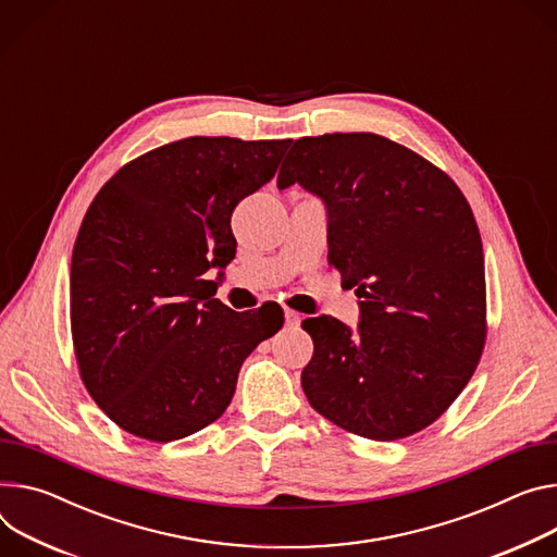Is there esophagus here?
Returning a JSON list of instances; mask_svg holds the SVG:
<instances>
[{
	"label": "esophagus",
	"instance_id": "esophagus-1",
	"mask_svg": "<svg viewBox=\"0 0 557 557\" xmlns=\"http://www.w3.org/2000/svg\"><path fill=\"white\" fill-rule=\"evenodd\" d=\"M284 318H286V326H297L301 322V315L297 311H290V309L284 311Z\"/></svg>",
	"mask_w": 557,
	"mask_h": 557
}]
</instances>
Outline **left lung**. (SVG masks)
Listing matches in <instances>:
<instances>
[{
	"label": "left lung",
	"mask_w": 557,
	"mask_h": 557,
	"mask_svg": "<svg viewBox=\"0 0 557 557\" xmlns=\"http://www.w3.org/2000/svg\"><path fill=\"white\" fill-rule=\"evenodd\" d=\"M299 184L329 213V264L356 286L360 324L301 322L311 407L356 435L391 442L435 422L471 380L486 339L480 231L462 190L375 133L295 139L277 188Z\"/></svg>",
	"instance_id": "left-lung-1"
}]
</instances>
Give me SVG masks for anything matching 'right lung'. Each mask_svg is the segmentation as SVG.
<instances>
[{
	"label": "right lung",
	"mask_w": 557,
	"mask_h": 557,
	"mask_svg": "<svg viewBox=\"0 0 557 557\" xmlns=\"http://www.w3.org/2000/svg\"><path fill=\"white\" fill-rule=\"evenodd\" d=\"M290 141H171L92 199L73 248L71 329L86 391L124 431L173 442L209 426L252 348L282 329L280 307L244 320L205 273L235 258L237 201L273 180Z\"/></svg>",
	"instance_id": "right-lung-1"
}]
</instances>
